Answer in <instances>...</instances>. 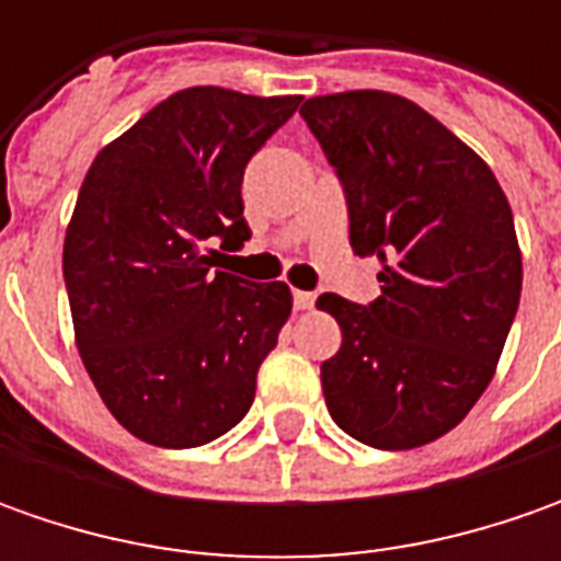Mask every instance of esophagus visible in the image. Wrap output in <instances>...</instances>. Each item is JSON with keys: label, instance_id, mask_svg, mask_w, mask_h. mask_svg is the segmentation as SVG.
<instances>
[{"label": "esophagus", "instance_id": "esophagus-1", "mask_svg": "<svg viewBox=\"0 0 561 561\" xmlns=\"http://www.w3.org/2000/svg\"><path fill=\"white\" fill-rule=\"evenodd\" d=\"M293 306H296L299 312H306V309H312L314 306V296L306 290H293Z\"/></svg>", "mask_w": 561, "mask_h": 561}]
</instances>
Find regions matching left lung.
Returning <instances> with one entry per match:
<instances>
[{
	"label": "left lung",
	"mask_w": 561,
	"mask_h": 561,
	"mask_svg": "<svg viewBox=\"0 0 561 561\" xmlns=\"http://www.w3.org/2000/svg\"><path fill=\"white\" fill-rule=\"evenodd\" d=\"M346 193L350 247L380 259L368 306L321 293L343 343L321 365L331 419L415 449L481 399L522 296V252L486 162L409 99L353 90L299 108Z\"/></svg>",
	"instance_id": "1"
}]
</instances>
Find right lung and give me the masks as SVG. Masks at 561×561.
<instances>
[{
    "label": "right lung",
    "instance_id": "1",
    "mask_svg": "<svg viewBox=\"0 0 561 561\" xmlns=\"http://www.w3.org/2000/svg\"><path fill=\"white\" fill-rule=\"evenodd\" d=\"M299 96L190 87L99 152L65 233V287L87 375L140 440L190 449L240 424L293 296L215 271L240 249L243 171Z\"/></svg>",
    "mask_w": 561,
    "mask_h": 561
}]
</instances>
